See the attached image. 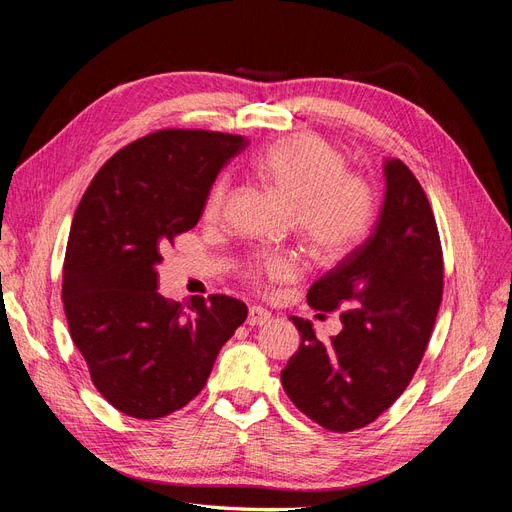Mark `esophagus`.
I'll list each match as a JSON object with an SVG mask.
<instances>
[{
  "label": "esophagus",
  "mask_w": 512,
  "mask_h": 512,
  "mask_svg": "<svg viewBox=\"0 0 512 512\" xmlns=\"http://www.w3.org/2000/svg\"><path fill=\"white\" fill-rule=\"evenodd\" d=\"M245 322L250 324V327H262V324L271 322V314L267 312V309H262V307H250V312H247V320Z\"/></svg>",
  "instance_id": "34e87169"
}]
</instances>
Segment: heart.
<instances>
[{"label": "heart", "instance_id": "b5f03b06", "mask_svg": "<svg viewBox=\"0 0 512 512\" xmlns=\"http://www.w3.org/2000/svg\"><path fill=\"white\" fill-rule=\"evenodd\" d=\"M256 175L292 207V224L316 260L337 262L359 247L376 222V198L365 179L346 173L342 151L318 136H294L267 147L254 160ZM228 198L220 177L205 198L203 215L215 222ZM299 275L297 256L260 254L243 269L258 288L284 284Z\"/></svg>", "mask_w": 512, "mask_h": 512}]
</instances>
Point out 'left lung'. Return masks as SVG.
<instances>
[{"label":"left lung","instance_id":"8db88e82","mask_svg":"<svg viewBox=\"0 0 512 512\" xmlns=\"http://www.w3.org/2000/svg\"><path fill=\"white\" fill-rule=\"evenodd\" d=\"M384 177L374 232L307 292L318 312L344 307V329L324 344L312 322L290 316L301 344L282 369L284 391L339 433L374 423L406 391L442 301V245L427 194L401 160H386Z\"/></svg>","mask_w":512,"mask_h":512}]
</instances>
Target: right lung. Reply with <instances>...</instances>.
Here are the masks:
<instances>
[{
	"label": "right lung",
	"instance_id": "obj_1",
	"mask_svg": "<svg viewBox=\"0 0 512 512\" xmlns=\"http://www.w3.org/2000/svg\"><path fill=\"white\" fill-rule=\"evenodd\" d=\"M245 147L239 134L151 132L119 149L76 207L61 284L70 335L100 395L132 418L190 404L247 318V305L226 294L164 299L156 271Z\"/></svg>",
	"mask_w": 512,
	"mask_h": 512
}]
</instances>
